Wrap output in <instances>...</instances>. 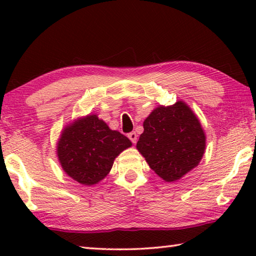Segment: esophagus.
<instances>
[{
    "mask_svg": "<svg viewBox=\"0 0 256 256\" xmlns=\"http://www.w3.org/2000/svg\"><path fill=\"white\" fill-rule=\"evenodd\" d=\"M128 138L130 140L132 141V144H136V140H138V136H136V132H131V133H128Z\"/></svg>",
    "mask_w": 256,
    "mask_h": 256,
    "instance_id": "34e87169",
    "label": "esophagus"
}]
</instances>
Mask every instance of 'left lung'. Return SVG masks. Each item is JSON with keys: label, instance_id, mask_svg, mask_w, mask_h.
Wrapping results in <instances>:
<instances>
[{"label": "left lung", "instance_id": "left-lung-1", "mask_svg": "<svg viewBox=\"0 0 256 256\" xmlns=\"http://www.w3.org/2000/svg\"><path fill=\"white\" fill-rule=\"evenodd\" d=\"M136 149L151 170L166 182H175L196 167L206 150V134L184 102L159 106L144 120Z\"/></svg>", "mask_w": 256, "mask_h": 256}]
</instances>
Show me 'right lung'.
Wrapping results in <instances>:
<instances>
[{"label": "right lung", "instance_id": "right-lung-1", "mask_svg": "<svg viewBox=\"0 0 256 256\" xmlns=\"http://www.w3.org/2000/svg\"><path fill=\"white\" fill-rule=\"evenodd\" d=\"M131 146L126 136L112 131L97 115H88L64 128L58 157L71 178L90 186L105 178L115 158Z\"/></svg>", "mask_w": 256, "mask_h": 256}]
</instances>
